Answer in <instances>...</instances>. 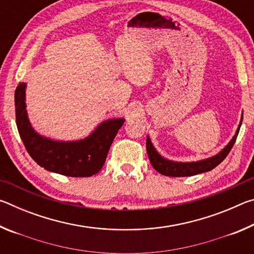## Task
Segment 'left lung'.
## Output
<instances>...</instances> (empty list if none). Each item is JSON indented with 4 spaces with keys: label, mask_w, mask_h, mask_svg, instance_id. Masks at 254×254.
I'll use <instances>...</instances> for the list:
<instances>
[{
    "label": "left lung",
    "mask_w": 254,
    "mask_h": 254,
    "mask_svg": "<svg viewBox=\"0 0 254 254\" xmlns=\"http://www.w3.org/2000/svg\"><path fill=\"white\" fill-rule=\"evenodd\" d=\"M241 123H242V120H241ZM241 123L238 131H236V134L233 136V139L231 140V142L227 144L220 153L212 158L196 162H174L166 160V159H163L160 154L156 151L151 141H150L149 137H147V152L150 159V162H151L152 167L158 171V173L165 176H169V177H187V176H194L197 174L205 173V171L212 170L224 160L227 154L230 153L231 149L233 148L236 137H238L239 134Z\"/></svg>",
    "instance_id": "left-lung-1"
}]
</instances>
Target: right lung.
<instances>
[{
  "label": "right lung",
  "mask_w": 254,
  "mask_h": 254,
  "mask_svg": "<svg viewBox=\"0 0 254 254\" xmlns=\"http://www.w3.org/2000/svg\"><path fill=\"white\" fill-rule=\"evenodd\" d=\"M25 85L20 83L14 93L15 120L19 134L28 153L45 169L69 177H91L104 166L124 119L103 122L91 135L80 141L58 142L40 136L33 131L25 111Z\"/></svg>",
  "instance_id": "1"
}]
</instances>
